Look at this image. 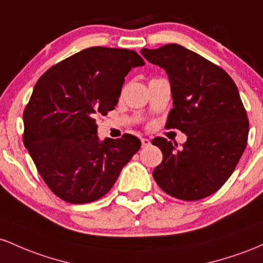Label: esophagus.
Masks as SVG:
<instances>
[{
	"label": "esophagus",
	"instance_id": "1",
	"mask_svg": "<svg viewBox=\"0 0 263 263\" xmlns=\"http://www.w3.org/2000/svg\"><path fill=\"white\" fill-rule=\"evenodd\" d=\"M150 144H152V143H150L149 139H146V138H141V145H143L144 147L149 146Z\"/></svg>",
	"mask_w": 263,
	"mask_h": 263
}]
</instances>
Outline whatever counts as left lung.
Here are the masks:
<instances>
[{
	"label": "left lung",
	"mask_w": 263,
	"mask_h": 263,
	"mask_svg": "<svg viewBox=\"0 0 263 263\" xmlns=\"http://www.w3.org/2000/svg\"><path fill=\"white\" fill-rule=\"evenodd\" d=\"M140 52L169 77L174 108L166 126L187 137L180 149L164 138L153 140L163 153V161L153 171L156 184L186 201L216 193L234 173L249 137L235 82L220 67L179 44Z\"/></svg>",
	"instance_id": "obj_1"
}]
</instances>
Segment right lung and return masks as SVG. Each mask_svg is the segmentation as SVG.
I'll return each instance as SVG.
<instances>
[{
  "mask_svg": "<svg viewBox=\"0 0 263 263\" xmlns=\"http://www.w3.org/2000/svg\"><path fill=\"white\" fill-rule=\"evenodd\" d=\"M145 64L135 51L90 47L49 68L23 113V143L48 187L70 203L104 196L140 149L130 134L97 135L98 114L113 110L132 68Z\"/></svg>",
  "mask_w": 263,
  "mask_h": 263,
  "instance_id": "add662e5",
  "label": "right lung"
}]
</instances>
